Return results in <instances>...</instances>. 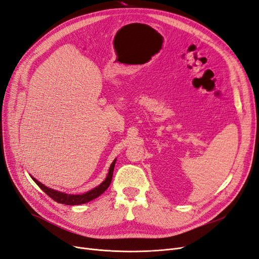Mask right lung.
I'll list each match as a JSON object with an SVG mask.
<instances>
[{"label": "right lung", "mask_w": 259, "mask_h": 259, "mask_svg": "<svg viewBox=\"0 0 259 259\" xmlns=\"http://www.w3.org/2000/svg\"><path fill=\"white\" fill-rule=\"evenodd\" d=\"M115 162L116 159L112 162L110 168H109V172L107 175V178L105 179V181L103 183H100L97 187L93 188L90 192L85 193V194H81V195H70V194H65V193H61L58 192V190L52 189L50 187H47L46 185H43L42 183H40L38 180H36L35 178L31 179L33 181L36 182V184L46 193L48 196H50L53 200H55L56 202L61 204H65V205H79V204H83L87 203V202L92 201L94 199H96L97 197H99L102 194L105 193V190L110 186L111 181H112V176H113V171H114V166H115Z\"/></svg>", "instance_id": "add662e5"}]
</instances>
